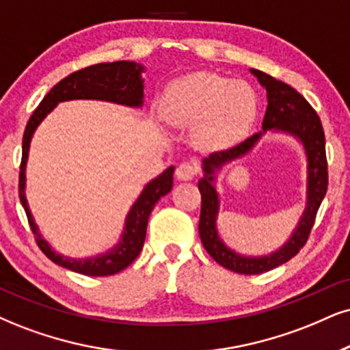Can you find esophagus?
<instances>
[{
	"instance_id": "34e87169",
	"label": "esophagus",
	"mask_w": 350,
	"mask_h": 350,
	"mask_svg": "<svg viewBox=\"0 0 350 350\" xmlns=\"http://www.w3.org/2000/svg\"><path fill=\"white\" fill-rule=\"evenodd\" d=\"M200 174V167H198L196 162H182L178 167H176L175 175L178 180H183V182H188V180H193L195 176Z\"/></svg>"
}]
</instances>
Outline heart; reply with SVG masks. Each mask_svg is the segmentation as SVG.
<instances>
[{
	"label": "heart",
	"mask_w": 350,
	"mask_h": 350,
	"mask_svg": "<svg viewBox=\"0 0 350 350\" xmlns=\"http://www.w3.org/2000/svg\"><path fill=\"white\" fill-rule=\"evenodd\" d=\"M163 113L174 122H200L196 139L202 148L228 149L252 131L258 116V98L252 85L243 81L195 72L168 85Z\"/></svg>",
	"instance_id": "1"
}]
</instances>
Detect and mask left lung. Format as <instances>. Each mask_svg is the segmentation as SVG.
<instances>
[{
  "label": "left lung",
  "mask_w": 350,
  "mask_h": 350,
  "mask_svg": "<svg viewBox=\"0 0 350 350\" xmlns=\"http://www.w3.org/2000/svg\"><path fill=\"white\" fill-rule=\"evenodd\" d=\"M258 77L261 85H265L267 92V109L262 120V131L266 129H282V131L295 135L304 142L308 157V198L307 209L304 217L292 235V239L284 245L279 252L262 258L240 256L228 250L219 239L215 230V215H217L219 201L217 193L213 187L214 168H219L226 162L234 161L253 148L254 142L261 137V133H254L253 136L241 141L240 144L227 150L213 152L204 159V178L200 180L198 188L201 193V215H200V237L206 252L219 265L227 267L239 274H261L274 269L295 256L305 243L308 241L310 232L314 226L317 213L320 209L323 198L327 189V161H326V142L325 131L320 116L301 94L294 88L274 79L266 72L252 70Z\"/></svg>",
  "instance_id": "8db88e82"
}]
</instances>
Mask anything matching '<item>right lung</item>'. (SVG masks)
I'll use <instances>...</instances> for the list:
<instances>
[{
	"mask_svg": "<svg viewBox=\"0 0 350 350\" xmlns=\"http://www.w3.org/2000/svg\"><path fill=\"white\" fill-rule=\"evenodd\" d=\"M141 66L136 63L129 62H115V63H98L92 66L84 68L72 72L68 77L59 81L53 89L43 97L40 105L33 110L32 116L29 118L27 126H25L23 137V159H21V172H19V198L21 204L27 214V221L32 230L33 239H36L38 248L42 250L49 260L56 265L66 267V269L75 271V273L84 275H111L123 271L133 261L136 260L137 254L141 253L142 245L146 239V228H148L149 215L152 213L155 202L163 195H167L174 185V167L167 168L161 176L152 180L141 196L137 198L131 211L126 217V227L124 234L113 250L107 252L100 256L89 258V260H72V258H63L62 254L55 253L49 247L42 235L38 234L37 226L33 224L32 215H30L27 201H25L24 187H25V162H27V152L30 137L38 126V123L45 118L46 113L53 110L58 102L72 100V98H100V100H110L116 103H124V105L139 107L142 103V79L139 72Z\"/></svg>",
	"mask_w": 350,
	"mask_h": 350,
	"instance_id": "right-lung-1",
	"label": "right lung"
}]
</instances>
